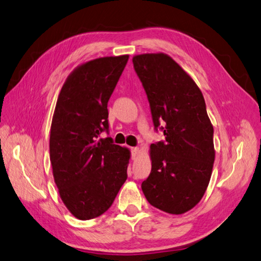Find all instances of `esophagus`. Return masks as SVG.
<instances>
[{
  "label": "esophagus",
  "mask_w": 261,
  "mask_h": 261,
  "mask_svg": "<svg viewBox=\"0 0 261 261\" xmlns=\"http://www.w3.org/2000/svg\"><path fill=\"white\" fill-rule=\"evenodd\" d=\"M130 151H132V159H136L138 155V152H139V148L133 147V148H130Z\"/></svg>",
  "instance_id": "obj_1"
}]
</instances>
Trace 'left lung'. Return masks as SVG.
I'll list each match as a JSON object with an SVG mask.
<instances>
[{
  "label": "left lung",
  "mask_w": 261,
  "mask_h": 261,
  "mask_svg": "<svg viewBox=\"0 0 261 261\" xmlns=\"http://www.w3.org/2000/svg\"><path fill=\"white\" fill-rule=\"evenodd\" d=\"M151 110L154 129L165 139L150 146L151 172L141 184L151 206L181 215L198 203L215 162L213 126L198 86L169 55L133 58Z\"/></svg>",
  "instance_id": "8db88e82"
}]
</instances>
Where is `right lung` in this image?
I'll return each instance as SVG.
<instances>
[{"label": "right lung", "mask_w": 261, "mask_h": 261, "mask_svg": "<svg viewBox=\"0 0 261 261\" xmlns=\"http://www.w3.org/2000/svg\"><path fill=\"white\" fill-rule=\"evenodd\" d=\"M128 55L96 59L75 68L63 85L50 133V160L62 201L74 217L105 213L127 178L130 152L113 144L108 101Z\"/></svg>", "instance_id": "obj_1"}]
</instances>
